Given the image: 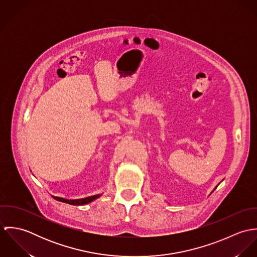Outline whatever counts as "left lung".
<instances>
[{"label":"left lung","mask_w":257,"mask_h":257,"mask_svg":"<svg viewBox=\"0 0 257 257\" xmlns=\"http://www.w3.org/2000/svg\"><path fill=\"white\" fill-rule=\"evenodd\" d=\"M216 188H217V187H216ZM216 188H215V189H216ZM215 189H214V190H215Z\"/></svg>","instance_id":"left-lung-1"}]
</instances>
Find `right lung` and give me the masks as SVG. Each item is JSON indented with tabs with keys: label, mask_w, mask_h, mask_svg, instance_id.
I'll list each match as a JSON object with an SVG mask.
<instances>
[{
	"label": "right lung",
	"mask_w": 257,
	"mask_h": 257,
	"mask_svg": "<svg viewBox=\"0 0 257 257\" xmlns=\"http://www.w3.org/2000/svg\"><path fill=\"white\" fill-rule=\"evenodd\" d=\"M100 196H101V194H98V195H94V196H91V197H87V198H83V199H76V200H68V199H64V198H60V197H55V196H52V197L55 200L59 201V202L67 203V204L75 205V206H81V205H85V204L93 202L94 200L98 199Z\"/></svg>",
	"instance_id": "right-lung-1"
}]
</instances>
